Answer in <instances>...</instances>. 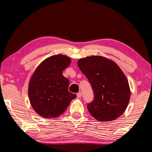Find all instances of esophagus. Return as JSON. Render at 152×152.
<instances>
[{"instance_id": "esophagus-1", "label": "esophagus", "mask_w": 152, "mask_h": 152, "mask_svg": "<svg viewBox=\"0 0 152 152\" xmlns=\"http://www.w3.org/2000/svg\"><path fill=\"white\" fill-rule=\"evenodd\" d=\"M77 97H78V98H80L82 96V93L81 92H79V93H77Z\"/></svg>"}]
</instances>
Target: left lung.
Masks as SVG:
<instances>
[{"mask_svg":"<svg viewBox=\"0 0 152 152\" xmlns=\"http://www.w3.org/2000/svg\"><path fill=\"white\" fill-rule=\"evenodd\" d=\"M80 70L88 79L94 100L88 110L99 121H111L123 114L131 97L128 80L114 61L103 56H92L78 61Z\"/></svg>","mask_w":152,"mask_h":152,"instance_id":"left-lung-1","label":"left lung"}]
</instances>
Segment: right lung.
<instances>
[{
    "mask_svg": "<svg viewBox=\"0 0 152 152\" xmlns=\"http://www.w3.org/2000/svg\"><path fill=\"white\" fill-rule=\"evenodd\" d=\"M70 63L69 57L55 55L44 60L32 74L28 86V98L34 110L42 117H58L76 97L69 91V80L63 76V71Z\"/></svg>",
    "mask_w": 152,
    "mask_h": 152,
    "instance_id": "right-lung-1",
    "label": "right lung"
}]
</instances>
